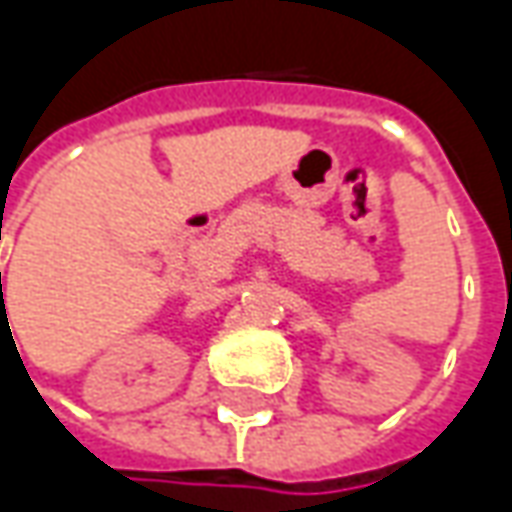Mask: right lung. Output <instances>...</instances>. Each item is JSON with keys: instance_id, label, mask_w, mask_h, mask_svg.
<instances>
[{"instance_id": "right-lung-1", "label": "right lung", "mask_w": 512, "mask_h": 512, "mask_svg": "<svg viewBox=\"0 0 512 512\" xmlns=\"http://www.w3.org/2000/svg\"><path fill=\"white\" fill-rule=\"evenodd\" d=\"M0 290H2V273H0Z\"/></svg>"}]
</instances>
